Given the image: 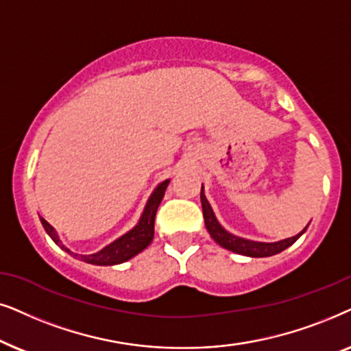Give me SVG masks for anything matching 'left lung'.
<instances>
[{"label": "left lung", "instance_id": "8db88e82", "mask_svg": "<svg viewBox=\"0 0 351 351\" xmlns=\"http://www.w3.org/2000/svg\"><path fill=\"white\" fill-rule=\"evenodd\" d=\"M200 202H202V212H204V219H205V228L212 236V239L223 247V249H228L234 254H241L245 256H252V258H263V256H271L276 255L279 252L286 250L287 247H291L293 242H295L298 237H300L303 232L306 231L308 224L303 230L298 232V234L287 237V239L278 241V242H258V241H250L244 239V237L231 234L230 231H226L219 224V221L215 217L212 205L208 204L207 197H205L204 193V184L202 189H200Z\"/></svg>", "mask_w": 351, "mask_h": 351}]
</instances>
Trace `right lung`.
<instances>
[{
	"label": "right lung",
	"instance_id": "obj_1",
	"mask_svg": "<svg viewBox=\"0 0 351 351\" xmlns=\"http://www.w3.org/2000/svg\"><path fill=\"white\" fill-rule=\"evenodd\" d=\"M168 183H170V180L162 181V183L152 191L151 197L147 199V204L143 210L141 218H139L136 226L132 228L128 232H125L123 236H120L119 239L110 242V244L106 245L104 249L96 252V254H90V255L75 254V252L67 249V247L62 244V241L59 239V234L56 232L54 228L51 226V224L46 221L45 218L40 217L41 224H43L45 231L48 232V236L51 237V239H53L56 244L60 247V249L67 252L69 255H72L73 258L85 261V263L97 265V266H112V265L125 263V261H128L130 258H133V256L141 254V252L144 249H147V245L152 242L156 213H157L158 205H160V202H162L163 195H165Z\"/></svg>",
	"mask_w": 351,
	"mask_h": 351
}]
</instances>
